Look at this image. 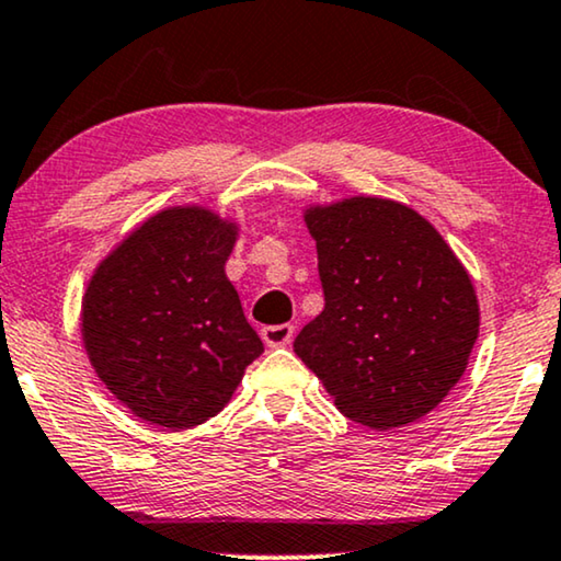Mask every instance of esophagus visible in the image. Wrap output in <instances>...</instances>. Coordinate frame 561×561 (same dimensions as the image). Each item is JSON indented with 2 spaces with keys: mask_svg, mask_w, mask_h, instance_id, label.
Listing matches in <instances>:
<instances>
[{
  "mask_svg": "<svg viewBox=\"0 0 561 561\" xmlns=\"http://www.w3.org/2000/svg\"><path fill=\"white\" fill-rule=\"evenodd\" d=\"M261 339H264L266 346H287L295 339V325L282 323V325H266L261 328Z\"/></svg>",
  "mask_w": 561,
  "mask_h": 561,
  "instance_id": "34e87169",
  "label": "esophagus"
}]
</instances>
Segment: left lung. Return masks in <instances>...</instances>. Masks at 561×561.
Returning <instances> with one entry per match:
<instances>
[{"label": "left lung", "instance_id": "obj_1", "mask_svg": "<svg viewBox=\"0 0 561 561\" xmlns=\"http://www.w3.org/2000/svg\"><path fill=\"white\" fill-rule=\"evenodd\" d=\"M325 308L295 354L335 408L375 431L421 421L465 375L480 302L442 233L394 199L308 205Z\"/></svg>", "mask_w": 561, "mask_h": 561}]
</instances>
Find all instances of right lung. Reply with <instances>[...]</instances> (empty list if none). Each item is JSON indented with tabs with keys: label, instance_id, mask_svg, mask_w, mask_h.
<instances>
[{
	"label": "right lung",
	"instance_id": "obj_1",
	"mask_svg": "<svg viewBox=\"0 0 561 561\" xmlns=\"http://www.w3.org/2000/svg\"><path fill=\"white\" fill-rule=\"evenodd\" d=\"M238 233L210 207H163L89 276L81 341L96 377L140 421L167 431L210 421L264 351L226 274Z\"/></svg>",
	"mask_w": 561,
	"mask_h": 561
}]
</instances>
